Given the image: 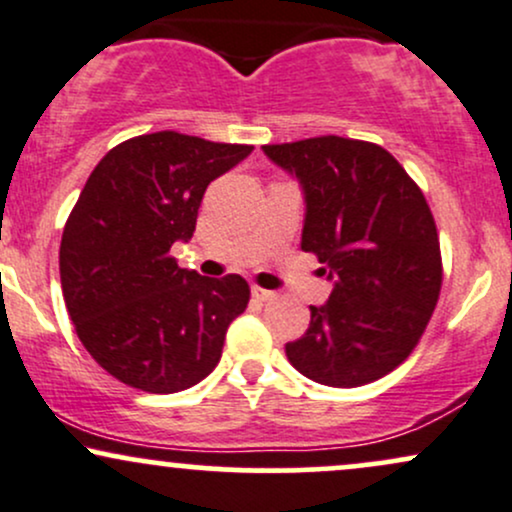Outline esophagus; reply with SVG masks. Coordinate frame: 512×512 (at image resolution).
Wrapping results in <instances>:
<instances>
[{"instance_id": "obj_1", "label": "esophagus", "mask_w": 512, "mask_h": 512, "mask_svg": "<svg viewBox=\"0 0 512 512\" xmlns=\"http://www.w3.org/2000/svg\"><path fill=\"white\" fill-rule=\"evenodd\" d=\"M252 298H255V301L267 303V301H274L276 293L274 291H267V289H260V286H252Z\"/></svg>"}]
</instances>
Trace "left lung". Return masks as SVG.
Listing matches in <instances>:
<instances>
[{
  "mask_svg": "<svg viewBox=\"0 0 512 512\" xmlns=\"http://www.w3.org/2000/svg\"><path fill=\"white\" fill-rule=\"evenodd\" d=\"M305 195L301 248L325 264L330 301L286 344L291 366L330 387H358L395 370L436 310L443 262L424 192L383 146L313 137L262 146Z\"/></svg>",
  "mask_w": 512,
  "mask_h": 512,
  "instance_id": "obj_1",
  "label": "left lung"
}]
</instances>
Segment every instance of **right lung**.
<instances>
[{
  "instance_id": "obj_1",
  "label": "right lung",
  "mask_w": 512,
  "mask_h": 512,
  "mask_svg": "<svg viewBox=\"0 0 512 512\" xmlns=\"http://www.w3.org/2000/svg\"><path fill=\"white\" fill-rule=\"evenodd\" d=\"M250 151L166 129L117 144L88 175L62 233V293L81 344L120 383L170 395L219 363L248 281L180 269L170 248L195 233L209 182Z\"/></svg>"
}]
</instances>
